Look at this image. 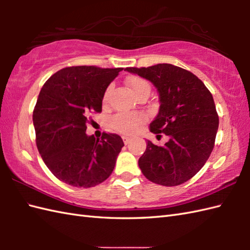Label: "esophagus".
I'll list each match as a JSON object with an SVG mask.
<instances>
[{
    "label": "esophagus",
    "mask_w": 250,
    "mask_h": 250,
    "mask_svg": "<svg viewBox=\"0 0 250 250\" xmlns=\"http://www.w3.org/2000/svg\"><path fill=\"white\" fill-rule=\"evenodd\" d=\"M122 141H124V143L125 145H128L129 143H130V141H131V139L130 137H128V136H122Z\"/></svg>",
    "instance_id": "34e87169"
}]
</instances>
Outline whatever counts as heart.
I'll return each mask as SVG.
<instances>
[{
    "label": "heart",
    "instance_id": "obj_1",
    "mask_svg": "<svg viewBox=\"0 0 250 250\" xmlns=\"http://www.w3.org/2000/svg\"><path fill=\"white\" fill-rule=\"evenodd\" d=\"M126 83L129 84L136 99L143 94L150 93V84L144 78L137 76L129 77ZM109 93L110 88H107L103 95V102H106L108 100ZM145 120V115L141 113H119L110 119V126L119 133L133 134Z\"/></svg>",
    "mask_w": 250,
    "mask_h": 250
}]
</instances>
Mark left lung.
<instances>
[{
  "instance_id": "left-lung-1",
  "label": "left lung",
  "mask_w": 250,
  "mask_h": 250,
  "mask_svg": "<svg viewBox=\"0 0 250 250\" xmlns=\"http://www.w3.org/2000/svg\"><path fill=\"white\" fill-rule=\"evenodd\" d=\"M126 71L158 89L160 109L149 130L169 136L163 146L147 141L139 160L142 173L167 187L186 183L203 167L215 146L219 117L213 95L194 74L167 63Z\"/></svg>"
}]
</instances>
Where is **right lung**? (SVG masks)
<instances>
[{
	"label": "right lung",
	"instance_id": "add662e5",
	"mask_svg": "<svg viewBox=\"0 0 250 250\" xmlns=\"http://www.w3.org/2000/svg\"><path fill=\"white\" fill-rule=\"evenodd\" d=\"M124 67L68 66L47 81L33 110L36 146L50 172L74 187H94L109 177L122 139L86 134L90 114L102 111L106 88Z\"/></svg>",
	"mask_w": 250,
	"mask_h": 250
}]
</instances>
